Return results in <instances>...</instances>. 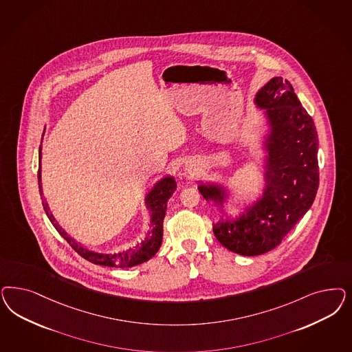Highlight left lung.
<instances>
[{
	"label": "left lung",
	"instance_id": "1",
	"mask_svg": "<svg viewBox=\"0 0 352 352\" xmlns=\"http://www.w3.org/2000/svg\"><path fill=\"white\" fill-rule=\"evenodd\" d=\"M254 103L264 110L261 137L263 189L234 216L224 208L233 189L221 182H201L199 193L220 211L212 224L228 250L255 256L274 249L314 204L318 188V138L312 118L302 107L292 84L272 78L256 91Z\"/></svg>",
	"mask_w": 352,
	"mask_h": 352
}]
</instances>
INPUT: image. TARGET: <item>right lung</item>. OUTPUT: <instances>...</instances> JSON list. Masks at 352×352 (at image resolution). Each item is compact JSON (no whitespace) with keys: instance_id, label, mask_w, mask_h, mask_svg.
<instances>
[{"instance_id":"1","label":"right lung","mask_w":352,"mask_h":352,"mask_svg":"<svg viewBox=\"0 0 352 352\" xmlns=\"http://www.w3.org/2000/svg\"><path fill=\"white\" fill-rule=\"evenodd\" d=\"M45 132V131H44ZM44 136V135H43ZM43 144V141H41ZM38 189L43 199V206L45 210L46 215L52 224L57 229L58 233L67 241L69 246L75 250L84 259L91 261L97 265H106V267H116V268H131L142 264L148 259H151L162 245L163 239V220L167 211V202L176 190L177 185L173 176H164L153 185V188L145 195V207L150 212V224H148V234L145 239L138 242L136 246L129 249L120 250L119 252H100L82 246L76 239H72L67 232L58 224L56 217L50 212V207L46 202L45 197L43 193V182H41V145L38 148Z\"/></svg>"}]
</instances>
